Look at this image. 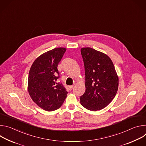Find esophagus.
I'll list each match as a JSON object with an SVG mask.
<instances>
[{
  "mask_svg": "<svg viewBox=\"0 0 146 146\" xmlns=\"http://www.w3.org/2000/svg\"><path fill=\"white\" fill-rule=\"evenodd\" d=\"M73 87H74V86H70L69 87V90H72L73 88Z\"/></svg>",
  "mask_w": 146,
  "mask_h": 146,
  "instance_id": "esophagus-1",
  "label": "esophagus"
}]
</instances>
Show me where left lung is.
Returning a JSON list of instances; mask_svg holds the SVG:
<instances>
[{
    "label": "left lung",
    "mask_w": 146,
    "mask_h": 146,
    "mask_svg": "<svg viewBox=\"0 0 146 146\" xmlns=\"http://www.w3.org/2000/svg\"><path fill=\"white\" fill-rule=\"evenodd\" d=\"M86 74V91L80 103L91 111L106 108L114 98L118 88V77L111 59L90 47L82 48Z\"/></svg>",
    "instance_id": "8db88e82"
}]
</instances>
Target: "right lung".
I'll list each match as a JSON object with an SVG mask.
<instances>
[{
  "label": "right lung",
  "mask_w": 146,
  "mask_h": 146,
  "mask_svg": "<svg viewBox=\"0 0 146 146\" xmlns=\"http://www.w3.org/2000/svg\"><path fill=\"white\" fill-rule=\"evenodd\" d=\"M66 48H55L37 57L29 70L28 89L33 101L46 111L58 109L66 99L68 92L58 81L57 67Z\"/></svg>",
  "instance_id": "obj_1"
}]
</instances>
